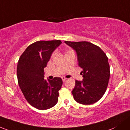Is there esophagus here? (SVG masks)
<instances>
[{
  "instance_id": "obj_1",
  "label": "esophagus",
  "mask_w": 130,
  "mask_h": 130,
  "mask_svg": "<svg viewBox=\"0 0 130 130\" xmlns=\"http://www.w3.org/2000/svg\"><path fill=\"white\" fill-rule=\"evenodd\" d=\"M61 79H62L63 82H65L66 81L67 79V78H65V77H64V76H63V77H61Z\"/></svg>"
}]
</instances>
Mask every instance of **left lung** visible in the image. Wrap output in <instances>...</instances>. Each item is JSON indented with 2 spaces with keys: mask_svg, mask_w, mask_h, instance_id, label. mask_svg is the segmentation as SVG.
<instances>
[{
  "mask_svg": "<svg viewBox=\"0 0 130 130\" xmlns=\"http://www.w3.org/2000/svg\"><path fill=\"white\" fill-rule=\"evenodd\" d=\"M65 43L74 49L78 66L82 69V81H75L72 93L76 102L83 105L96 103L103 96L110 79L108 58L99 47L85 42Z\"/></svg>",
  "mask_w": 130,
  "mask_h": 130,
  "instance_id": "left-lung-1",
  "label": "left lung"
}]
</instances>
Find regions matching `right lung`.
I'll return each mask as SVG.
<instances>
[{
  "mask_svg": "<svg viewBox=\"0 0 130 130\" xmlns=\"http://www.w3.org/2000/svg\"><path fill=\"white\" fill-rule=\"evenodd\" d=\"M61 40L37 41L30 45L19 58L17 68L19 85L30 105L47 110L57 104L62 80H44V69Z\"/></svg>",
  "mask_w": 130,
  "mask_h": 130,
  "instance_id": "add662e5",
  "label": "right lung"
}]
</instances>
